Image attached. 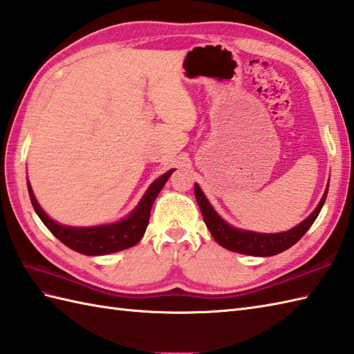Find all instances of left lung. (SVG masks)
Returning a JSON list of instances; mask_svg holds the SVG:
<instances>
[{"instance_id": "1", "label": "left lung", "mask_w": 354, "mask_h": 354, "mask_svg": "<svg viewBox=\"0 0 354 354\" xmlns=\"http://www.w3.org/2000/svg\"><path fill=\"white\" fill-rule=\"evenodd\" d=\"M194 189H195V198H197V203L201 209L204 223H206L210 234L214 236V239L219 243V245L230 251H234V253L268 257V256L279 254L281 251L292 247L294 243L300 241L303 238V234L310 229V225L315 223L317 216L319 215L321 209L324 206V201L327 198V192H328V183L323 194V198L319 200L315 210H313L312 214L304 219V221L295 225L294 229H290L288 232H280V233H259V232L236 229V227L225 223L224 219L216 214V210L212 207V204L209 203L206 195H204L201 187L197 183H195Z\"/></svg>"}]
</instances>
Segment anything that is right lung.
I'll return each mask as SVG.
<instances>
[{"instance_id":"add662e5","label":"right lung","mask_w":354,"mask_h":354,"mask_svg":"<svg viewBox=\"0 0 354 354\" xmlns=\"http://www.w3.org/2000/svg\"><path fill=\"white\" fill-rule=\"evenodd\" d=\"M172 172H174V169H169L159 178H156L150 185V187L145 191L144 197L140 198L138 206L133 209L127 216L116 223L91 227H71L56 223L45 214L41 204L37 203L28 180L27 187L31 204H33L37 216L41 218V221L46 225V229H48L60 242H64L66 247L77 251V253H82L86 256H104L130 248L133 245H136V243L142 239L148 221H150V212L153 207V203L162 191L165 183L168 182Z\"/></svg>"}]
</instances>
